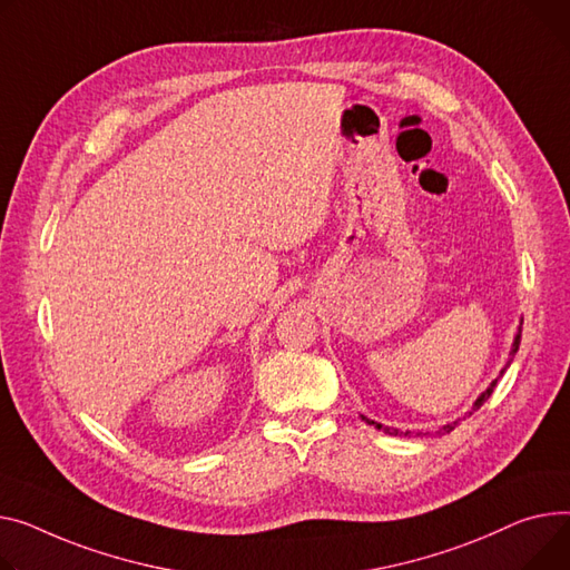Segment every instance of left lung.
<instances>
[{
    "instance_id": "8db88e82",
    "label": "left lung",
    "mask_w": 570,
    "mask_h": 570,
    "mask_svg": "<svg viewBox=\"0 0 570 570\" xmlns=\"http://www.w3.org/2000/svg\"><path fill=\"white\" fill-rule=\"evenodd\" d=\"M520 325H522V323H520ZM518 346H520V330H518V334H515V338H513V348H511V355H515V353H518ZM511 360H513V357H511ZM511 360L507 362V366L511 364ZM507 366H504V368L500 371V375H502V373L507 371ZM495 385H498V381H492V383H490V385L485 387V392H483V394H481V396H479V399L474 401L472 410H470V412H465V416H470V414H472L474 410H479V407H481V405H483V403L488 401V396L492 394V390H495ZM465 416H459V420H456V422H451V424H444L442 429H438V431H435V435H444V433H451L453 429H456V426H459V424H461V422L465 420ZM362 420H364L366 424L375 426L377 431H385V433H390V435H407V438H410V435H422V438H424V435H431L429 431H426V433H424V431H416V433H412V431H399V429H390V426H383V424H377V422H371V420H366V416H364V414H362Z\"/></svg>"
}]
</instances>
